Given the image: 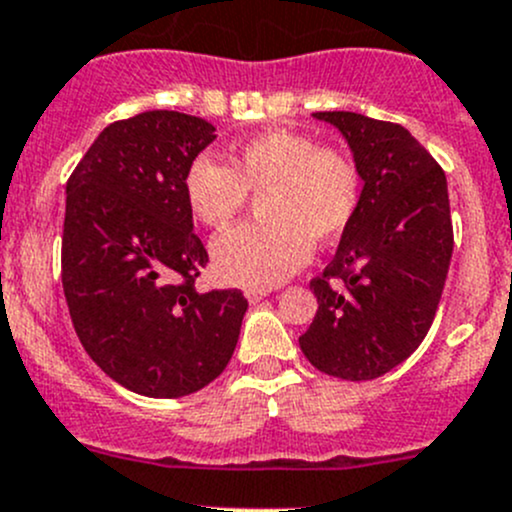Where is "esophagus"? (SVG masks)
Returning a JSON list of instances; mask_svg holds the SVG:
<instances>
[{"instance_id":"esophagus-1","label":"esophagus","mask_w":512,"mask_h":512,"mask_svg":"<svg viewBox=\"0 0 512 512\" xmlns=\"http://www.w3.org/2000/svg\"><path fill=\"white\" fill-rule=\"evenodd\" d=\"M245 297H247V302L255 304V302H260V299L267 297V289H247Z\"/></svg>"}]
</instances>
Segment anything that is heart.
<instances>
[{
    "label": "heart",
    "mask_w": 512,
    "mask_h": 512,
    "mask_svg": "<svg viewBox=\"0 0 512 512\" xmlns=\"http://www.w3.org/2000/svg\"><path fill=\"white\" fill-rule=\"evenodd\" d=\"M260 195L262 220L235 227L213 242L218 275L230 285L267 289L304 267L314 245L337 240L359 208V173L344 153L319 148L294 131H265L227 156H198L183 175L190 213L223 230Z\"/></svg>",
    "instance_id": "heart-1"
}]
</instances>
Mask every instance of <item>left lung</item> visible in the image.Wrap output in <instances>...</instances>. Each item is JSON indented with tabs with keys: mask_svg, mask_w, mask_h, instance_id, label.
<instances>
[{
	"mask_svg": "<svg viewBox=\"0 0 512 512\" xmlns=\"http://www.w3.org/2000/svg\"><path fill=\"white\" fill-rule=\"evenodd\" d=\"M314 118L347 138L364 188L337 255L309 282L319 309L299 347L324 374L369 381L409 359L436 317L453 252L446 173L399 123Z\"/></svg>",
	"mask_w": 512,
	"mask_h": 512,
	"instance_id": "8db88e82",
	"label": "left lung"
}]
</instances>
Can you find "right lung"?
I'll return each instance as SVG.
<instances>
[{
  "instance_id": "right-lung-1",
  "label": "right lung",
  "mask_w": 512,
  "mask_h": 512,
  "mask_svg": "<svg viewBox=\"0 0 512 512\" xmlns=\"http://www.w3.org/2000/svg\"><path fill=\"white\" fill-rule=\"evenodd\" d=\"M213 123L146 111L103 128L66 183L61 282L86 354L113 381L178 399L225 371L247 299L200 294L208 250L193 232L183 175Z\"/></svg>"
}]
</instances>
